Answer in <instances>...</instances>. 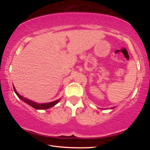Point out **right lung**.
Instances as JSON below:
<instances>
[{
	"instance_id": "1",
	"label": "right lung",
	"mask_w": 150,
	"mask_h": 150,
	"mask_svg": "<svg viewBox=\"0 0 150 150\" xmlns=\"http://www.w3.org/2000/svg\"><path fill=\"white\" fill-rule=\"evenodd\" d=\"M13 90H14V91L15 92V93L17 94V96L19 98H20L22 100H23L24 102H25V103H27L28 104H29L30 106H32L33 108H35V109H37V110L48 109V108H52V107L55 106V105L58 103L60 101V99H59V100H55V101H53V102H51V103H48L39 104V103H35V102H33L32 100L28 99V98H24L23 97H22L21 95H19L17 93V91H16L14 86H13Z\"/></svg>"
}]
</instances>
